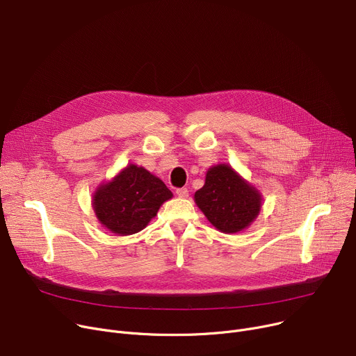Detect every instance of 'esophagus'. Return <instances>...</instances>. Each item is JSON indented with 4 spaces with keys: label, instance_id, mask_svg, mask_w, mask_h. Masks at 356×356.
Listing matches in <instances>:
<instances>
[{
    "label": "esophagus",
    "instance_id": "esophagus-1",
    "mask_svg": "<svg viewBox=\"0 0 356 356\" xmlns=\"http://www.w3.org/2000/svg\"><path fill=\"white\" fill-rule=\"evenodd\" d=\"M176 195L179 197H187L188 196V191H187L186 187H180V188H177V191H176Z\"/></svg>",
    "mask_w": 356,
    "mask_h": 356
}]
</instances>
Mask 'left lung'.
I'll return each mask as SVG.
<instances>
[{
    "mask_svg": "<svg viewBox=\"0 0 356 356\" xmlns=\"http://www.w3.org/2000/svg\"><path fill=\"white\" fill-rule=\"evenodd\" d=\"M195 202L207 220L223 233H238L250 226L262 209V196L227 164H218L206 173L204 186Z\"/></svg>",
    "mask_w": 356,
    "mask_h": 356,
    "instance_id": "obj_1",
    "label": "left lung"
}]
</instances>
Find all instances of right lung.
I'll list each match as a JSON object with an SVG mask.
<instances>
[{
    "mask_svg": "<svg viewBox=\"0 0 356 356\" xmlns=\"http://www.w3.org/2000/svg\"><path fill=\"white\" fill-rule=\"evenodd\" d=\"M173 197L159 177L145 168L129 164L113 180L100 184L92 195V209L99 222L118 236L143 230L160 206Z\"/></svg>",
    "mask_w": 356,
    "mask_h": 356,
    "instance_id": "right-lung-1",
    "label": "right lung"
}]
</instances>
